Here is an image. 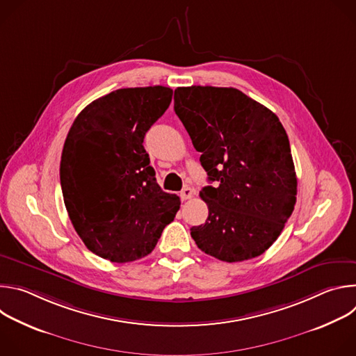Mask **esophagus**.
<instances>
[{"label": "esophagus", "instance_id": "34e87169", "mask_svg": "<svg viewBox=\"0 0 356 356\" xmlns=\"http://www.w3.org/2000/svg\"><path fill=\"white\" fill-rule=\"evenodd\" d=\"M193 195H194V190H193L191 187H184V188L180 191V198H181L183 201L190 200Z\"/></svg>", "mask_w": 356, "mask_h": 356}]
</instances>
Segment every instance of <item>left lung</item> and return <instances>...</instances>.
<instances>
[{
	"label": "left lung",
	"mask_w": 356,
	"mask_h": 356,
	"mask_svg": "<svg viewBox=\"0 0 356 356\" xmlns=\"http://www.w3.org/2000/svg\"><path fill=\"white\" fill-rule=\"evenodd\" d=\"M175 111L216 181L200 191L209 217L190 229L191 238L229 264L262 255L296 204L297 177L282 122L232 87H177Z\"/></svg>",
	"instance_id": "8db88e82"
}]
</instances>
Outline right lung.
I'll return each mask as SVG.
<instances>
[{"mask_svg":"<svg viewBox=\"0 0 356 356\" xmlns=\"http://www.w3.org/2000/svg\"><path fill=\"white\" fill-rule=\"evenodd\" d=\"M172 95L163 86L115 90L88 104L65 140L60 184L70 221L84 245L111 262L149 255L180 209L142 145Z\"/></svg>","mask_w":356,"mask_h":356,"instance_id":"add662e5","label":"right lung"}]
</instances>
